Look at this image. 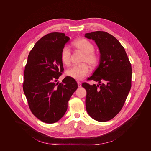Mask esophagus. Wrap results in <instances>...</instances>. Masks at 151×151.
<instances>
[{
  "instance_id": "esophagus-1",
  "label": "esophagus",
  "mask_w": 151,
  "mask_h": 151,
  "mask_svg": "<svg viewBox=\"0 0 151 151\" xmlns=\"http://www.w3.org/2000/svg\"><path fill=\"white\" fill-rule=\"evenodd\" d=\"M78 87H81V86H82V83H81V82H79V81H78Z\"/></svg>"
}]
</instances>
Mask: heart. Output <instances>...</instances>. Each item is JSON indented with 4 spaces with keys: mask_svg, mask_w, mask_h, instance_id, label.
I'll list each match as a JSON object with an SVG mask.
<instances>
[{
    "mask_svg": "<svg viewBox=\"0 0 151 151\" xmlns=\"http://www.w3.org/2000/svg\"><path fill=\"white\" fill-rule=\"evenodd\" d=\"M73 47L78 51L83 53L81 59L82 63L75 65L66 71L68 76L76 79L82 80L87 76L90 72V67L92 68L97 66L99 61L97 55L94 52V46L88 40L84 38H79L72 42ZM72 52L68 47L63 48L60 58L62 63L66 66H69L71 63Z\"/></svg>",
    "mask_w": 151,
    "mask_h": 151,
    "instance_id": "obj_1",
    "label": "heart"
}]
</instances>
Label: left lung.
Listing matches in <instances>:
<instances>
[{
	"label": "left lung",
	"instance_id": "8db88e82",
	"mask_svg": "<svg viewBox=\"0 0 151 151\" xmlns=\"http://www.w3.org/2000/svg\"><path fill=\"white\" fill-rule=\"evenodd\" d=\"M95 41L100 53L99 65L88 80L98 85L82 84L87 91L86 109L99 122L114 118L121 110L132 87V69L124 48L117 39L103 31L85 33Z\"/></svg>",
	"mask_w": 151,
	"mask_h": 151
}]
</instances>
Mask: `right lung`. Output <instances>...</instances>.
I'll return each mask as SVG.
<instances>
[{"mask_svg":"<svg viewBox=\"0 0 151 151\" xmlns=\"http://www.w3.org/2000/svg\"><path fill=\"white\" fill-rule=\"evenodd\" d=\"M69 39L63 33H48L36 43L28 56L23 91L32 114L45 123H54L64 116L78 88L70 76L55 83L64 70L61 51Z\"/></svg>","mask_w":151,"mask_h":151,"instance_id":"1","label":"right lung"}]
</instances>
